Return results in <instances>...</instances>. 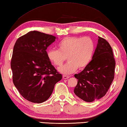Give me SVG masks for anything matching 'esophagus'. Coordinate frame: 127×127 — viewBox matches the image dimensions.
I'll use <instances>...</instances> for the list:
<instances>
[{
	"mask_svg": "<svg viewBox=\"0 0 127 127\" xmlns=\"http://www.w3.org/2000/svg\"><path fill=\"white\" fill-rule=\"evenodd\" d=\"M70 77L69 76H68V75H63V78H64V79H68Z\"/></svg>",
	"mask_w": 127,
	"mask_h": 127,
	"instance_id": "esophagus-1",
	"label": "esophagus"
}]
</instances>
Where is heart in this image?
Instances as JSON below:
<instances>
[{
    "label": "heart",
    "mask_w": 127,
    "mask_h": 127,
    "mask_svg": "<svg viewBox=\"0 0 127 127\" xmlns=\"http://www.w3.org/2000/svg\"><path fill=\"white\" fill-rule=\"evenodd\" d=\"M58 50L50 49L47 52L48 59L54 65L59 67L64 62H68L60 68V72L70 74L79 68H86L92 61L95 49V42L89 36H68L60 41Z\"/></svg>",
    "instance_id": "b5f03b06"
}]
</instances>
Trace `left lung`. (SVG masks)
Listing matches in <instances>:
<instances>
[{
  "instance_id": "1",
  "label": "left lung",
  "mask_w": 127,
  "mask_h": 127,
  "mask_svg": "<svg viewBox=\"0 0 127 127\" xmlns=\"http://www.w3.org/2000/svg\"><path fill=\"white\" fill-rule=\"evenodd\" d=\"M116 61L111 46L105 39L98 41L91 63L74 75L78 80L74 92L87 102H92L105 95L114 78Z\"/></svg>"
}]
</instances>
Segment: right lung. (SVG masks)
Instances as JSON below:
<instances>
[{
  "instance_id": "obj_1",
  "label": "right lung",
  "mask_w": 127,
  "mask_h": 127,
  "mask_svg": "<svg viewBox=\"0 0 127 127\" xmlns=\"http://www.w3.org/2000/svg\"><path fill=\"white\" fill-rule=\"evenodd\" d=\"M56 36L31 31L18 39L11 59L13 82L23 97L41 103L51 95L62 75L52 65L46 49Z\"/></svg>"
}]
</instances>
